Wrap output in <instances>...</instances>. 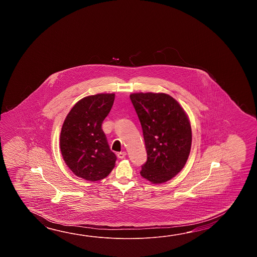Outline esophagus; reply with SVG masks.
<instances>
[{
    "mask_svg": "<svg viewBox=\"0 0 257 257\" xmlns=\"http://www.w3.org/2000/svg\"><path fill=\"white\" fill-rule=\"evenodd\" d=\"M126 152H120V153H117V157L119 159L125 158V157H126Z\"/></svg>",
    "mask_w": 257,
    "mask_h": 257,
    "instance_id": "34e87169",
    "label": "esophagus"
}]
</instances>
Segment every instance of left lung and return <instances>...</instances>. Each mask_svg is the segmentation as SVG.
<instances>
[{
	"label": "left lung",
	"instance_id": "1",
	"mask_svg": "<svg viewBox=\"0 0 257 257\" xmlns=\"http://www.w3.org/2000/svg\"><path fill=\"white\" fill-rule=\"evenodd\" d=\"M131 100L142 124L147 151L141 175L153 184L171 180L184 168L190 153L188 116L166 93H131Z\"/></svg>",
	"mask_w": 257,
	"mask_h": 257
}]
</instances>
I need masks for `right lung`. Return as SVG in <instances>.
Listing matches in <instances>:
<instances>
[{"label": "right lung", "mask_w": 257, "mask_h": 257, "mask_svg": "<svg viewBox=\"0 0 257 257\" xmlns=\"http://www.w3.org/2000/svg\"><path fill=\"white\" fill-rule=\"evenodd\" d=\"M115 93L89 95L73 105L61 127L60 152L74 175L85 180H102L115 167L102 123L114 104Z\"/></svg>", "instance_id": "add662e5"}]
</instances>
